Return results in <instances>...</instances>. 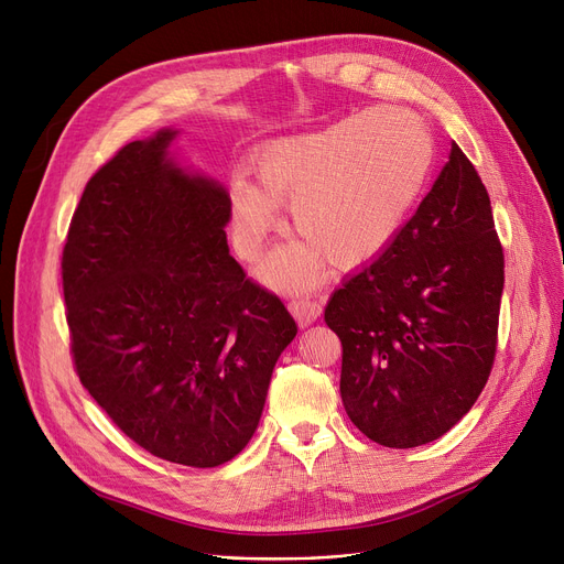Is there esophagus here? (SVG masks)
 Returning a JSON list of instances; mask_svg holds the SVG:
<instances>
[{"mask_svg":"<svg viewBox=\"0 0 564 564\" xmlns=\"http://www.w3.org/2000/svg\"><path fill=\"white\" fill-rule=\"evenodd\" d=\"M289 310H291V314L295 316V321L301 327L312 325L323 312L321 305L316 301H312V297H293V301L289 303Z\"/></svg>","mask_w":564,"mask_h":564,"instance_id":"34e87169","label":"esophagus"}]
</instances>
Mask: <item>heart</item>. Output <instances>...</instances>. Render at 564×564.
<instances>
[{"mask_svg":"<svg viewBox=\"0 0 564 564\" xmlns=\"http://www.w3.org/2000/svg\"><path fill=\"white\" fill-rule=\"evenodd\" d=\"M433 161L425 120L403 107L367 109L273 141L250 159L252 182L231 184V241L243 259H257L289 205L301 239L271 257V280H303L323 259L339 271L357 269L403 229Z\"/></svg>","mask_w":564,"mask_h":564,"instance_id":"obj_1","label":"heart"}]
</instances>
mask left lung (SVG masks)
I'll return each mask as SVG.
<instances>
[{
  "label": "left lung",
  "instance_id": "obj_1",
  "mask_svg": "<svg viewBox=\"0 0 564 564\" xmlns=\"http://www.w3.org/2000/svg\"><path fill=\"white\" fill-rule=\"evenodd\" d=\"M503 248L485 184L451 156L416 214L325 307L341 339V401L369 440L414 448L465 416L499 335Z\"/></svg>",
  "mask_w": 564,
  "mask_h": 564
}]
</instances>
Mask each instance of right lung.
Listing matches in <instances>:
<instances>
[{
    "label": "right lung",
    "mask_w": 564,
    "mask_h": 564,
    "mask_svg": "<svg viewBox=\"0 0 564 564\" xmlns=\"http://www.w3.org/2000/svg\"><path fill=\"white\" fill-rule=\"evenodd\" d=\"M175 129L116 152L63 248L70 352L122 433L175 465L239 455L297 325L229 254L227 191L177 165Z\"/></svg>",
    "instance_id": "add662e5"
}]
</instances>
